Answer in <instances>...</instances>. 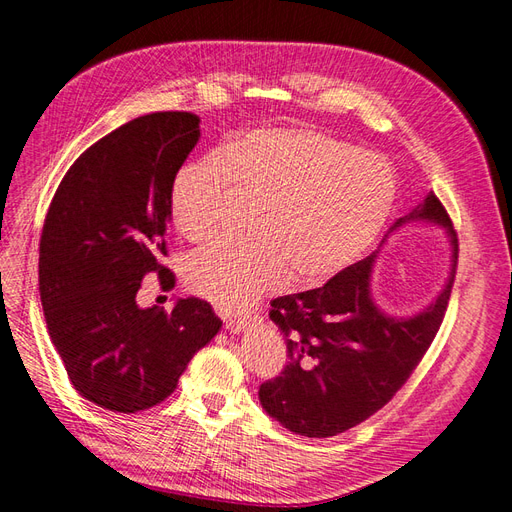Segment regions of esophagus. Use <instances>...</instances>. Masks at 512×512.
<instances>
[{"mask_svg": "<svg viewBox=\"0 0 512 512\" xmlns=\"http://www.w3.org/2000/svg\"><path fill=\"white\" fill-rule=\"evenodd\" d=\"M225 329L229 334H246L251 329V323H244V321H229L225 323Z\"/></svg>", "mask_w": 512, "mask_h": 512, "instance_id": "1", "label": "esophagus"}]
</instances>
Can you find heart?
<instances>
[{
	"instance_id": "obj_1",
	"label": "heart",
	"mask_w": 512,
	"mask_h": 512,
	"mask_svg": "<svg viewBox=\"0 0 512 512\" xmlns=\"http://www.w3.org/2000/svg\"><path fill=\"white\" fill-rule=\"evenodd\" d=\"M234 189L259 202L246 242H217L187 268L189 287L225 315H244L291 278L319 287L355 263L385 227L389 163L308 125L244 131L217 163L180 168L170 210L180 236L208 240Z\"/></svg>"
}]
</instances>
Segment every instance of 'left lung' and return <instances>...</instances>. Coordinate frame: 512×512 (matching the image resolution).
<instances>
[{"label": "left lung", "mask_w": 512, "mask_h": 512, "mask_svg": "<svg viewBox=\"0 0 512 512\" xmlns=\"http://www.w3.org/2000/svg\"><path fill=\"white\" fill-rule=\"evenodd\" d=\"M410 223L442 227L451 249L444 285L421 310L391 315L378 306L372 274L381 249L319 289L272 302L270 319L285 334L289 361L259 387V402L289 432L329 438L366 421L406 383L432 344L451 298L457 236L434 193L395 221L385 240Z\"/></svg>", "instance_id": "left-lung-1"}]
</instances>
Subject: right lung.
<instances>
[{
	"mask_svg": "<svg viewBox=\"0 0 512 512\" xmlns=\"http://www.w3.org/2000/svg\"><path fill=\"white\" fill-rule=\"evenodd\" d=\"M200 117L153 112L114 129L63 176L40 240V300L74 389L112 412H138L176 389L191 357L223 321L200 298L172 312L136 302L159 272L172 221L170 189L200 142Z\"/></svg>",
	"mask_w": 512,
	"mask_h": 512,
	"instance_id": "1",
	"label": "right lung"
}]
</instances>
